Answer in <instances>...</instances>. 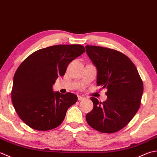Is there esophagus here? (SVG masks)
Wrapping results in <instances>:
<instances>
[{
  "label": "esophagus",
  "mask_w": 157,
  "mask_h": 157,
  "mask_svg": "<svg viewBox=\"0 0 157 157\" xmlns=\"http://www.w3.org/2000/svg\"><path fill=\"white\" fill-rule=\"evenodd\" d=\"M84 99H85V97H83V96H81V95H78V100L79 101H81V100H84Z\"/></svg>",
  "instance_id": "34e87169"
}]
</instances>
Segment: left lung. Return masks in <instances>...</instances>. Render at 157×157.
Returning a JSON list of instances; mask_svg holds the SVG:
<instances>
[{"mask_svg":"<svg viewBox=\"0 0 157 157\" xmlns=\"http://www.w3.org/2000/svg\"><path fill=\"white\" fill-rule=\"evenodd\" d=\"M87 56L97 69V85L106 88L107 100L99 102L91 98L93 110L87 122L98 132H117L129 123L138 110L143 94V82L136 66L118 51L87 45Z\"/></svg>","mask_w":157,"mask_h":157,"instance_id":"8db88e82","label":"left lung"}]
</instances>
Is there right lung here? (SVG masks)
<instances>
[{"instance_id": "add662e5", "label": "right lung", "mask_w": 157, "mask_h": 157, "mask_svg": "<svg viewBox=\"0 0 157 157\" xmlns=\"http://www.w3.org/2000/svg\"><path fill=\"white\" fill-rule=\"evenodd\" d=\"M85 52L81 44H58L41 49L28 56L16 70L11 91L12 103L24 122L38 131L58 127L68 108L77 101L72 93L53 91L58 76Z\"/></svg>"}]
</instances>
